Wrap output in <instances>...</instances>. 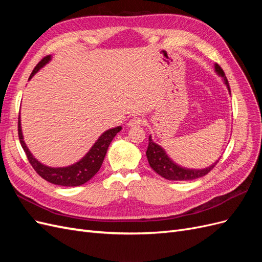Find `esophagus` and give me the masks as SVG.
<instances>
[{"instance_id": "1", "label": "esophagus", "mask_w": 262, "mask_h": 262, "mask_svg": "<svg viewBox=\"0 0 262 262\" xmlns=\"http://www.w3.org/2000/svg\"><path fill=\"white\" fill-rule=\"evenodd\" d=\"M143 124H144V120L140 117H134L128 122V126H131V128H133V126H141Z\"/></svg>"}]
</instances>
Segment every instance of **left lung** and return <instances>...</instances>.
<instances>
[{"label":"left lung","mask_w":262,"mask_h":262,"mask_svg":"<svg viewBox=\"0 0 262 262\" xmlns=\"http://www.w3.org/2000/svg\"><path fill=\"white\" fill-rule=\"evenodd\" d=\"M215 72L223 78V82L225 83L229 94H231V89H229V84L225 76L224 71L222 70V68L219 64H215ZM146 157L152 169L163 178L168 180H193L196 178L203 177L207 175V173H209L214 168V166L219 163L217 160L213 165L204 169H189L181 167V166L177 165L175 162H172L170 160L162 146L153 142L152 137L150 136L148 137Z\"/></svg>","instance_id":"obj_1"}]
</instances>
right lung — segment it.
I'll return each instance as SVG.
<instances>
[{
	"label": "right lung",
	"instance_id": "right-lung-1",
	"mask_svg": "<svg viewBox=\"0 0 262 262\" xmlns=\"http://www.w3.org/2000/svg\"><path fill=\"white\" fill-rule=\"evenodd\" d=\"M50 60L51 55H47V57H45L40 62H39L33 70V72H31L29 80ZM121 129L122 126H117V128L105 131L98 138V140L95 142L92 148L87 152V154L75 164L67 166V167H49V166H46L38 160H36L33 154L30 153L26 143L24 142L20 125V117H18V138L21 147L25 150L30 165L33 166V168L36 170L38 175L45 180L51 182L53 185L66 187L81 186L96 175V172L100 169L102 162H104L109 144L112 143V141L116 137V134Z\"/></svg>",
	"mask_w": 262,
	"mask_h": 262
}]
</instances>
